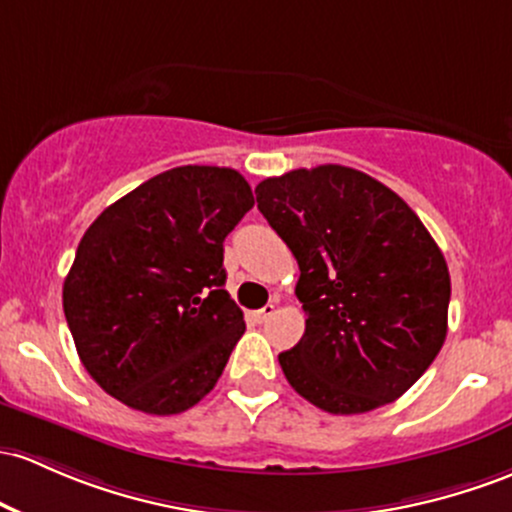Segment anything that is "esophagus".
<instances>
[{
	"label": "esophagus",
	"instance_id": "34e87169",
	"mask_svg": "<svg viewBox=\"0 0 512 512\" xmlns=\"http://www.w3.org/2000/svg\"><path fill=\"white\" fill-rule=\"evenodd\" d=\"M252 316H255L257 323H265L267 318H272V316H274V306H272V303H269V306L260 308V311H255V313H252Z\"/></svg>",
	"mask_w": 512,
	"mask_h": 512
}]
</instances>
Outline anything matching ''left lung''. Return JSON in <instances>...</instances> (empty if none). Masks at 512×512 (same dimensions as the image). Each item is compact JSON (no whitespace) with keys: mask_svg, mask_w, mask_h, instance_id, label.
<instances>
[{"mask_svg":"<svg viewBox=\"0 0 512 512\" xmlns=\"http://www.w3.org/2000/svg\"><path fill=\"white\" fill-rule=\"evenodd\" d=\"M255 194L301 269L306 333L279 355L286 381L335 415L396 401L447 338L452 286L428 228L396 192L342 165L269 177Z\"/></svg>","mask_w":512,"mask_h":512,"instance_id":"8db88e82","label":"left lung"}]
</instances>
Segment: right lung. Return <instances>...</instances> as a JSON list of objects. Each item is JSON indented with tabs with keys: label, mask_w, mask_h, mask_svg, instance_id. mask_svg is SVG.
Here are the masks:
<instances>
[{
	"label": "right lung",
	"mask_w": 512,
	"mask_h": 512,
	"mask_svg": "<svg viewBox=\"0 0 512 512\" xmlns=\"http://www.w3.org/2000/svg\"><path fill=\"white\" fill-rule=\"evenodd\" d=\"M255 206L230 167L184 165L99 213L63 308L84 369L133 411L174 415L216 386L243 311L223 289V240Z\"/></svg>",
	"instance_id": "add662e5"
}]
</instances>
